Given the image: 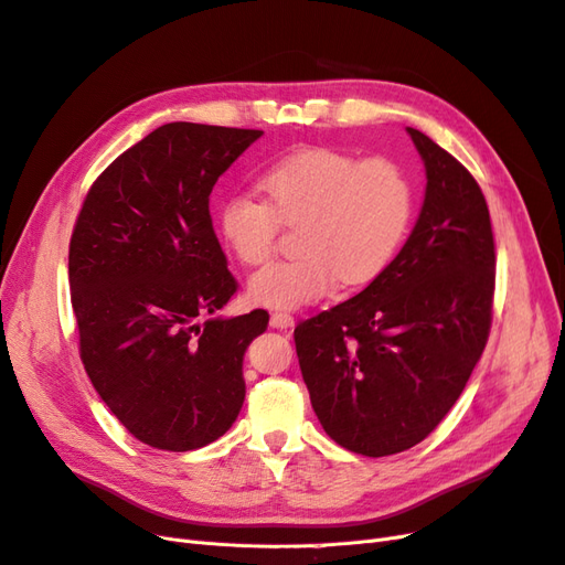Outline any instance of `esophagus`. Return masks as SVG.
I'll list each match as a JSON object with an SVG mask.
<instances>
[{
  "instance_id": "34e87169",
  "label": "esophagus",
  "mask_w": 565,
  "mask_h": 565,
  "mask_svg": "<svg viewBox=\"0 0 565 565\" xmlns=\"http://www.w3.org/2000/svg\"><path fill=\"white\" fill-rule=\"evenodd\" d=\"M292 324H295L292 313H287V311H273L270 313V328L282 330V328H292Z\"/></svg>"
}]
</instances>
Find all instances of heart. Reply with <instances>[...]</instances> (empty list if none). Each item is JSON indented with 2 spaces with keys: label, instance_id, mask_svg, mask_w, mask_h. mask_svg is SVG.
I'll list each match as a JSON object with an SVG mask.
<instances>
[{
  "label": "heart",
  "instance_id": "obj_1",
  "mask_svg": "<svg viewBox=\"0 0 565 565\" xmlns=\"http://www.w3.org/2000/svg\"><path fill=\"white\" fill-rule=\"evenodd\" d=\"M266 200L245 191L218 207L221 241L245 266L266 264L282 226H297L295 259L262 268L252 297L295 309L328 297L339 278L361 285L388 266L413 218V185L388 158L306 150L268 167L259 179Z\"/></svg>",
  "mask_w": 565,
  "mask_h": 565
}]
</instances>
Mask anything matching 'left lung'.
<instances>
[{
  "instance_id": "8db88e82",
  "label": "left lung",
  "mask_w": 565,
  "mask_h": 565,
  "mask_svg": "<svg viewBox=\"0 0 565 565\" xmlns=\"http://www.w3.org/2000/svg\"><path fill=\"white\" fill-rule=\"evenodd\" d=\"M426 193L407 243L363 292L295 328L311 405L341 448L386 457L450 413L492 324L494 237L469 169L407 127Z\"/></svg>"
}]
</instances>
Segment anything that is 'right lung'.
<instances>
[{
	"mask_svg": "<svg viewBox=\"0 0 565 565\" xmlns=\"http://www.w3.org/2000/svg\"><path fill=\"white\" fill-rule=\"evenodd\" d=\"M262 134L162 125L104 169L77 214L67 278L79 358L100 401L150 448L207 446L243 407V355L268 313L202 320L237 292L210 193Z\"/></svg>",
	"mask_w": 565,
	"mask_h": 565,
	"instance_id": "right-lung-1",
	"label": "right lung"
}]
</instances>
